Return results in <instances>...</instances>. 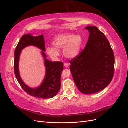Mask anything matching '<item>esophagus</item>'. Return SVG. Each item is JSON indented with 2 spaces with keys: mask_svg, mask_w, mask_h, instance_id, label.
<instances>
[{
  "mask_svg": "<svg viewBox=\"0 0 128 128\" xmlns=\"http://www.w3.org/2000/svg\"><path fill=\"white\" fill-rule=\"evenodd\" d=\"M64 66L66 68H68L69 67V64L67 63H64Z\"/></svg>",
  "mask_w": 128,
  "mask_h": 128,
  "instance_id": "esophagus-1",
  "label": "esophagus"
}]
</instances>
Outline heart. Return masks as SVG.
I'll list each match as a JSON object with an SVG mask.
<instances>
[{"instance_id":"b5f03b06","label":"heart","mask_w":128,"mask_h":128,"mask_svg":"<svg viewBox=\"0 0 128 128\" xmlns=\"http://www.w3.org/2000/svg\"><path fill=\"white\" fill-rule=\"evenodd\" d=\"M83 42L82 38L79 34L72 33L61 34L53 38L52 44L54 46L48 47L47 54L52 59H56L60 56L59 51L63 50L64 57L72 59L80 54Z\"/></svg>"}]
</instances>
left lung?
Here are the masks:
<instances>
[{
  "label": "left lung",
  "instance_id": "1",
  "mask_svg": "<svg viewBox=\"0 0 128 128\" xmlns=\"http://www.w3.org/2000/svg\"><path fill=\"white\" fill-rule=\"evenodd\" d=\"M89 32L86 48L69 62L74 80L80 91L92 94L106 88L113 79L114 55L105 35L95 26Z\"/></svg>",
  "mask_w": 128,
  "mask_h": 128
}]
</instances>
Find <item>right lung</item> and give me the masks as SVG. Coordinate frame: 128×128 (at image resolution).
Here are the masks:
<instances>
[{
    "instance_id": "add662e5",
    "label": "right lung",
    "mask_w": 128,
    "mask_h": 128,
    "mask_svg": "<svg viewBox=\"0 0 128 128\" xmlns=\"http://www.w3.org/2000/svg\"><path fill=\"white\" fill-rule=\"evenodd\" d=\"M29 46H32L40 49L44 58L46 67V75L40 86L32 88L23 82L19 71V60L21 51ZM45 41L43 34L34 36L32 34H26L23 36L19 42L14 52V73L22 88L30 96L42 99L52 98L59 92L60 88L61 75L63 71V62H52L46 59Z\"/></svg>"
}]
</instances>
